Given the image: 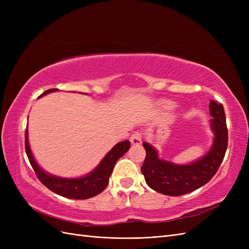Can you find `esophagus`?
Here are the masks:
<instances>
[{
  "instance_id": "esophagus-1",
  "label": "esophagus",
  "mask_w": 249,
  "mask_h": 249,
  "mask_svg": "<svg viewBox=\"0 0 249 249\" xmlns=\"http://www.w3.org/2000/svg\"><path fill=\"white\" fill-rule=\"evenodd\" d=\"M131 142H132V144H134V145L141 144V142H142V133L139 132V131L134 132L132 134V136H131Z\"/></svg>"
}]
</instances>
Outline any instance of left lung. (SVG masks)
Wrapping results in <instances>:
<instances>
[{
  "instance_id": "1",
  "label": "left lung",
  "mask_w": 249,
  "mask_h": 249,
  "mask_svg": "<svg viewBox=\"0 0 249 249\" xmlns=\"http://www.w3.org/2000/svg\"><path fill=\"white\" fill-rule=\"evenodd\" d=\"M210 114L213 117L211 124L215 135L214 143L210 152L196 162L176 165L160 160L156 149L143 142L146 157L141 172L153 190L169 196H178L198 189L215 176L227 152L229 136L222 104L211 101Z\"/></svg>"
}]
</instances>
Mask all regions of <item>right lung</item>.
I'll return each instance as SVG.
<instances>
[{
  "label": "right lung",
  "mask_w": 249,
  "mask_h": 249,
  "mask_svg": "<svg viewBox=\"0 0 249 249\" xmlns=\"http://www.w3.org/2000/svg\"><path fill=\"white\" fill-rule=\"evenodd\" d=\"M57 88L49 89L40 96L57 91ZM25 147L28 159L38 179L51 191L61 195V196L72 199H87L100 194L107 187L109 178L115 166L116 161L119 158H122L131 146V142L127 140L119 142L106 155L99 166L88 176L79 178H62L49 175L38 166L29 146L27 130L25 132Z\"/></svg>",
  "instance_id": "1"
}]
</instances>
